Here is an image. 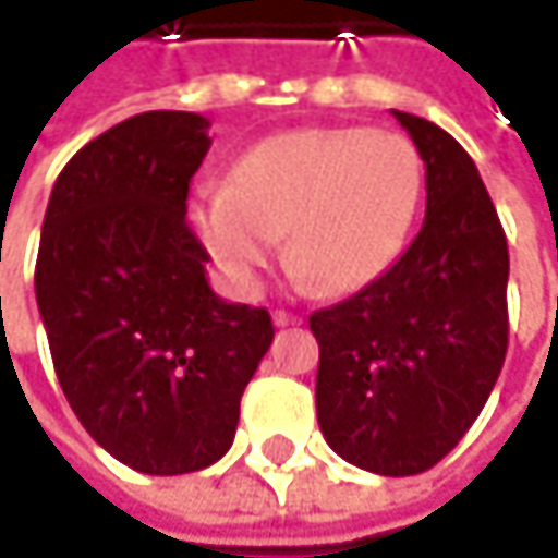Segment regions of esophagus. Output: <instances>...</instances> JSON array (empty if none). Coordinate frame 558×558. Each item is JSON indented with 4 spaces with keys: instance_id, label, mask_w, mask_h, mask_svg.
<instances>
[{
    "instance_id": "34e87169",
    "label": "esophagus",
    "mask_w": 558,
    "mask_h": 558,
    "mask_svg": "<svg viewBox=\"0 0 558 558\" xmlns=\"http://www.w3.org/2000/svg\"><path fill=\"white\" fill-rule=\"evenodd\" d=\"M300 323V316H293V313H287V310H275V326H296Z\"/></svg>"
}]
</instances>
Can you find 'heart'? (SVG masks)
<instances>
[{"instance_id":"1","label":"heart","mask_w":558,"mask_h":558,"mask_svg":"<svg viewBox=\"0 0 558 558\" xmlns=\"http://www.w3.org/2000/svg\"><path fill=\"white\" fill-rule=\"evenodd\" d=\"M423 158L397 132L293 129L252 145L229 186H206L193 226L222 275L252 287L278 252L326 293H355L403 255L423 206Z\"/></svg>"}]
</instances>
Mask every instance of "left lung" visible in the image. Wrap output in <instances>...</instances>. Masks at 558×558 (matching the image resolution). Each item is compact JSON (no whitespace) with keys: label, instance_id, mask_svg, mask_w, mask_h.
<instances>
[{"label":"left lung","instance_id":"8db88e82","mask_svg":"<svg viewBox=\"0 0 558 558\" xmlns=\"http://www.w3.org/2000/svg\"><path fill=\"white\" fill-rule=\"evenodd\" d=\"M426 168V216L385 278L316 310V420L345 462L420 475L478 420L507 355V239L469 151L397 112Z\"/></svg>","mask_w":558,"mask_h":558}]
</instances>
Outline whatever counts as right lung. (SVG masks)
I'll list each match as a JSON object with an SVG mask.
<instances>
[{
    "mask_svg": "<svg viewBox=\"0 0 558 558\" xmlns=\"http://www.w3.org/2000/svg\"><path fill=\"white\" fill-rule=\"evenodd\" d=\"M206 132L196 112L112 125L60 170L41 226L35 296L57 381L83 429L145 475L199 472L229 452L275 339L268 310L213 293L186 226Z\"/></svg>",
    "mask_w": 558,
    "mask_h": 558,
    "instance_id": "right-lung-1",
    "label": "right lung"
}]
</instances>
